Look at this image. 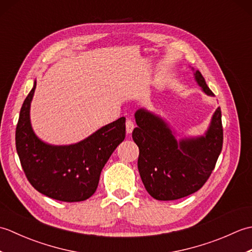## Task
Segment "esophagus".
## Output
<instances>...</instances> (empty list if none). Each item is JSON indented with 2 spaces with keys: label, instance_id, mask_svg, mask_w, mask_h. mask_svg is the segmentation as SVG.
I'll return each instance as SVG.
<instances>
[{
  "label": "esophagus",
  "instance_id": "34e87169",
  "mask_svg": "<svg viewBox=\"0 0 252 252\" xmlns=\"http://www.w3.org/2000/svg\"><path fill=\"white\" fill-rule=\"evenodd\" d=\"M133 129H134V122H133L132 120H126V130L127 134H131Z\"/></svg>",
  "mask_w": 252,
  "mask_h": 252
}]
</instances>
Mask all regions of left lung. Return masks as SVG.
Here are the masks:
<instances>
[{"instance_id":"obj_1","label":"left lung","mask_w":252,"mask_h":252,"mask_svg":"<svg viewBox=\"0 0 252 252\" xmlns=\"http://www.w3.org/2000/svg\"><path fill=\"white\" fill-rule=\"evenodd\" d=\"M194 76L203 92L215 96L199 70ZM134 116L137 126L132 137L140 149L137 168L148 194L157 200H175L200 189L222 151L220 107L213 112L205 134L180 140L168 122L154 112L141 108Z\"/></svg>"}]
</instances>
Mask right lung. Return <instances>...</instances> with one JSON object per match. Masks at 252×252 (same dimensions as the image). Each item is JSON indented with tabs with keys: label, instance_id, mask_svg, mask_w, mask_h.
<instances>
[{
	"label": "right lung",
	"instance_id": "1",
	"mask_svg": "<svg viewBox=\"0 0 252 252\" xmlns=\"http://www.w3.org/2000/svg\"><path fill=\"white\" fill-rule=\"evenodd\" d=\"M36 81L20 109L16 127V149L27 179L53 199L76 202L92 196L100 172L126 137V118L101 126L70 145H51L36 136L30 121V106Z\"/></svg>",
	"mask_w": 252,
	"mask_h": 252
}]
</instances>
